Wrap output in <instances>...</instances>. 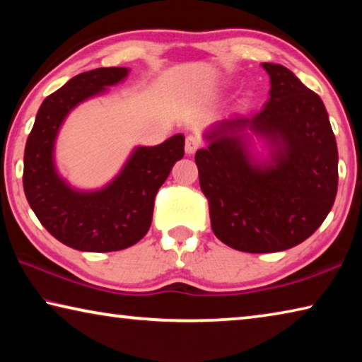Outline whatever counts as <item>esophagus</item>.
<instances>
[{"label":"esophagus","mask_w":362,"mask_h":362,"mask_svg":"<svg viewBox=\"0 0 362 362\" xmlns=\"http://www.w3.org/2000/svg\"><path fill=\"white\" fill-rule=\"evenodd\" d=\"M199 145H201L199 137L188 136L185 140V151L188 153V155H193V153L199 148Z\"/></svg>","instance_id":"obj_1"}]
</instances>
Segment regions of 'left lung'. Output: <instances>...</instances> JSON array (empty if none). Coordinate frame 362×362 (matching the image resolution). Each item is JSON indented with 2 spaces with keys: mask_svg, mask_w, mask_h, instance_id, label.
I'll return each instance as SVG.
<instances>
[{
  "mask_svg": "<svg viewBox=\"0 0 362 362\" xmlns=\"http://www.w3.org/2000/svg\"><path fill=\"white\" fill-rule=\"evenodd\" d=\"M269 97L259 113L212 124L196 151L212 231L250 254L279 252L320 228L335 201L339 151L321 97L279 64H262ZM262 138L269 156L252 151Z\"/></svg>",
  "mask_w": 362,
  "mask_h": 362,
  "instance_id": "8db88e82",
  "label": "left lung"
}]
</instances>
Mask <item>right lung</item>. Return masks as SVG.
<instances>
[{"mask_svg": "<svg viewBox=\"0 0 362 362\" xmlns=\"http://www.w3.org/2000/svg\"><path fill=\"white\" fill-rule=\"evenodd\" d=\"M127 73L124 66H110L71 78L41 103L27 139L23 192L28 204L56 240L83 252L122 250L142 240L150 230L158 189L185 153L183 134L155 146H136L119 174L99 189L73 188L59 174L54 148L66 116L124 81Z\"/></svg>", "mask_w": 362, "mask_h": 362, "instance_id": "1", "label": "right lung"}]
</instances>
